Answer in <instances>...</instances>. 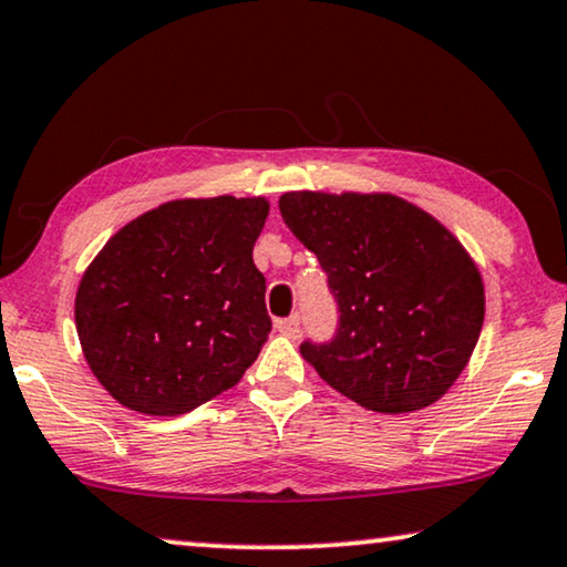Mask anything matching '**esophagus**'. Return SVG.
Segmentation results:
<instances>
[{"instance_id":"1","label":"esophagus","mask_w":567,"mask_h":567,"mask_svg":"<svg viewBox=\"0 0 567 567\" xmlns=\"http://www.w3.org/2000/svg\"><path fill=\"white\" fill-rule=\"evenodd\" d=\"M276 330L284 332V334H289V338H299V332H301V317L293 315V317L278 319Z\"/></svg>"}]
</instances>
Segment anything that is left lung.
I'll return each instance as SVG.
<instances>
[{
  "mask_svg": "<svg viewBox=\"0 0 567 567\" xmlns=\"http://www.w3.org/2000/svg\"><path fill=\"white\" fill-rule=\"evenodd\" d=\"M278 209L340 311L330 342H301L303 360L371 412L434 404L471 360L486 315L481 274L457 237L393 194L289 192Z\"/></svg>",
  "mask_w": 567,
  "mask_h": 567,
  "instance_id": "left-lung-1",
  "label": "left lung"
}]
</instances>
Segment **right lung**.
<instances>
[{
    "mask_svg": "<svg viewBox=\"0 0 567 567\" xmlns=\"http://www.w3.org/2000/svg\"><path fill=\"white\" fill-rule=\"evenodd\" d=\"M266 199H178L125 225L86 268L76 332L92 373L133 412L176 416L243 379L268 340L252 245Z\"/></svg>",
    "mask_w": 567,
    "mask_h": 567,
    "instance_id": "right-lung-1",
    "label": "right lung"
}]
</instances>
